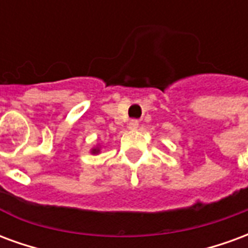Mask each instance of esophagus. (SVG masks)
Returning <instances> with one entry per match:
<instances>
[{"mask_svg":"<svg viewBox=\"0 0 248 248\" xmlns=\"http://www.w3.org/2000/svg\"><path fill=\"white\" fill-rule=\"evenodd\" d=\"M140 126V121L138 119H131L129 122V129L130 130H137Z\"/></svg>","mask_w":248,"mask_h":248,"instance_id":"1","label":"esophagus"}]
</instances>
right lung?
<instances>
[{
	"label": "right lung",
	"instance_id": "right-lung-1",
	"mask_svg": "<svg viewBox=\"0 0 248 248\" xmlns=\"http://www.w3.org/2000/svg\"><path fill=\"white\" fill-rule=\"evenodd\" d=\"M92 153H93V154H98V153H99V147H95V149H93Z\"/></svg>",
	"mask_w": 248,
	"mask_h": 248
}]
</instances>
